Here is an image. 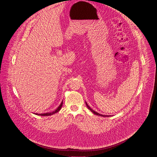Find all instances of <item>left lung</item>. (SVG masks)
Returning a JSON list of instances; mask_svg holds the SVG:
<instances>
[{"label":"left lung","mask_w":157,"mask_h":157,"mask_svg":"<svg viewBox=\"0 0 157 157\" xmlns=\"http://www.w3.org/2000/svg\"><path fill=\"white\" fill-rule=\"evenodd\" d=\"M85 103H86V106L88 107V108L90 109V111H91L92 112H93V113H94V114H95V115H99V116H101V117H109V115H102V114H100V113H98V112H95V111H94L92 109H91L90 108V106L88 105L87 104V103L85 102Z\"/></svg>","instance_id":"1"}]
</instances>
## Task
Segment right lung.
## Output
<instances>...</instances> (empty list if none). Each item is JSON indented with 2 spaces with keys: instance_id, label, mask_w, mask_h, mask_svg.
Here are the masks:
<instances>
[{
  "instance_id": "obj_1",
  "label": "right lung",
  "mask_w": 157,
  "mask_h": 157,
  "mask_svg": "<svg viewBox=\"0 0 157 157\" xmlns=\"http://www.w3.org/2000/svg\"><path fill=\"white\" fill-rule=\"evenodd\" d=\"M62 104H63V101H62V102H61V104H60L59 106L57 108V109H56L55 111H53V112H47V113H35V115H40V116H49V115H52L53 114H54V113H57V112L59 111L60 110V109H61V108H62Z\"/></svg>"
}]
</instances>
